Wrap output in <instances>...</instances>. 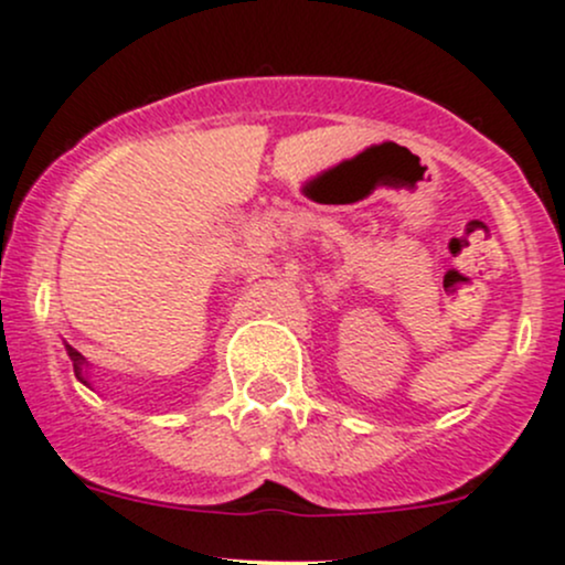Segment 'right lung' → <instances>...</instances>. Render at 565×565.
<instances>
[{
  "mask_svg": "<svg viewBox=\"0 0 565 565\" xmlns=\"http://www.w3.org/2000/svg\"><path fill=\"white\" fill-rule=\"evenodd\" d=\"M67 354H70V360H73V367H75V376L81 379L83 382V358H81V352H75L73 347H67ZM86 384V382H83Z\"/></svg>",
  "mask_w": 565,
  "mask_h": 565,
  "instance_id": "obj_1",
  "label": "right lung"
}]
</instances>
